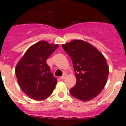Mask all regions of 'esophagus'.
<instances>
[{"mask_svg":"<svg viewBox=\"0 0 126 126\" xmlns=\"http://www.w3.org/2000/svg\"><path fill=\"white\" fill-rule=\"evenodd\" d=\"M65 77H66V74H63V75H62V76H61L60 79H64L65 78Z\"/></svg>","mask_w":126,"mask_h":126,"instance_id":"obj_1","label":"esophagus"}]
</instances>
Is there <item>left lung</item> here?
I'll list each match as a JSON object with an SVG mask.
<instances>
[{
  "instance_id": "1",
  "label": "left lung",
  "mask_w": 126,
  "mask_h": 126,
  "mask_svg": "<svg viewBox=\"0 0 126 126\" xmlns=\"http://www.w3.org/2000/svg\"><path fill=\"white\" fill-rule=\"evenodd\" d=\"M73 62L76 76L71 95L81 101L96 97L105 86L109 73L106 59L96 48L88 42L75 40L62 45Z\"/></svg>"
}]
</instances>
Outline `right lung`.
Returning a JSON list of instances; mask_svg holds the SVG:
<instances>
[{
  "label": "right lung",
  "instance_id": "right-lung-1",
  "mask_svg": "<svg viewBox=\"0 0 126 126\" xmlns=\"http://www.w3.org/2000/svg\"><path fill=\"white\" fill-rule=\"evenodd\" d=\"M59 47L40 41L30 47L16 67L17 82L31 98L43 100L50 96L57 80L46 61Z\"/></svg>",
  "mask_w": 126,
  "mask_h": 126
}]
</instances>
